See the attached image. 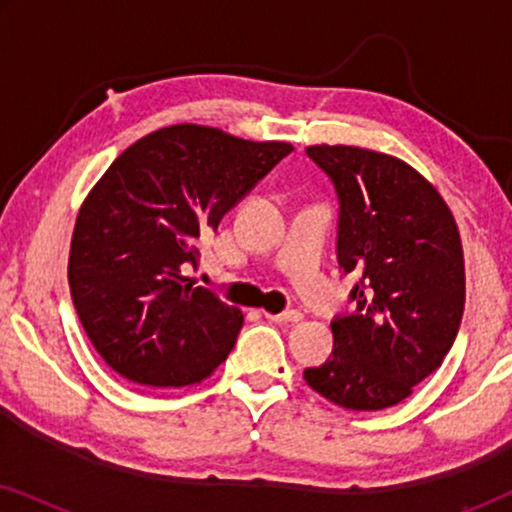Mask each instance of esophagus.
Listing matches in <instances>:
<instances>
[{
  "label": "esophagus",
  "instance_id": "34e87169",
  "mask_svg": "<svg viewBox=\"0 0 512 512\" xmlns=\"http://www.w3.org/2000/svg\"><path fill=\"white\" fill-rule=\"evenodd\" d=\"M265 317L272 319V321H277V324H298V321L303 319V314H300L298 310H286V312H282V314H270V312H265Z\"/></svg>",
  "mask_w": 512,
  "mask_h": 512
}]
</instances>
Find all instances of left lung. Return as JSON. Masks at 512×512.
Listing matches in <instances>:
<instances>
[{"label":"left lung","mask_w":512,"mask_h":512,"mask_svg":"<svg viewBox=\"0 0 512 512\" xmlns=\"http://www.w3.org/2000/svg\"><path fill=\"white\" fill-rule=\"evenodd\" d=\"M340 198L338 263L361 272L356 312L331 324L333 354L305 382L347 410L405 401L457 338L466 300L457 221L405 160L347 144L307 146Z\"/></svg>","instance_id":"1"}]
</instances>
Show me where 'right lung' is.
Returning <instances> with one entry per match:
<instances>
[{
  "instance_id": "add662e5",
  "label": "right lung",
  "mask_w": 512,
  "mask_h": 512,
  "mask_svg": "<svg viewBox=\"0 0 512 512\" xmlns=\"http://www.w3.org/2000/svg\"><path fill=\"white\" fill-rule=\"evenodd\" d=\"M291 151L179 123L137 139L90 188L67 277L83 331L111 370L170 389L200 384L226 361L244 314L186 270L200 261V235Z\"/></svg>"
}]
</instances>
